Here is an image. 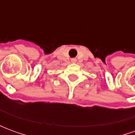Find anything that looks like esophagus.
Instances as JSON below:
<instances>
[{"label":"esophagus","instance_id":"34e87169","mask_svg":"<svg viewBox=\"0 0 135 135\" xmlns=\"http://www.w3.org/2000/svg\"><path fill=\"white\" fill-rule=\"evenodd\" d=\"M71 61L72 62V63H75L76 61V59H72L71 60Z\"/></svg>","mask_w":135,"mask_h":135}]
</instances>
